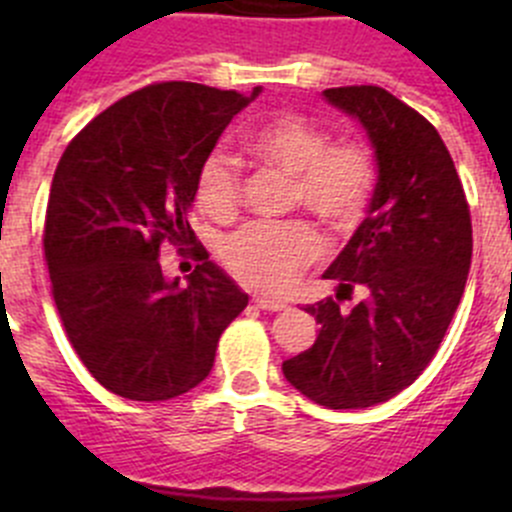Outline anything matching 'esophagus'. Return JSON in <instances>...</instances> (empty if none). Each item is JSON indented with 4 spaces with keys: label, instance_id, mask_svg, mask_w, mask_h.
<instances>
[{
    "label": "esophagus",
    "instance_id": "34e87169",
    "mask_svg": "<svg viewBox=\"0 0 512 512\" xmlns=\"http://www.w3.org/2000/svg\"><path fill=\"white\" fill-rule=\"evenodd\" d=\"M252 302H255L260 309H267V312H280V309L287 307V304L280 302V299H270V297H252Z\"/></svg>",
    "mask_w": 512,
    "mask_h": 512
}]
</instances>
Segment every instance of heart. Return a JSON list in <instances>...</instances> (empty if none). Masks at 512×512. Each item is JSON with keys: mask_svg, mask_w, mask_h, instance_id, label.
Masks as SVG:
<instances>
[{"mask_svg": "<svg viewBox=\"0 0 512 512\" xmlns=\"http://www.w3.org/2000/svg\"><path fill=\"white\" fill-rule=\"evenodd\" d=\"M245 148L262 165L292 175V203L329 230L352 232L364 220L376 183L374 156L364 143H329V133L309 118L277 113L245 133ZM242 183L240 160L213 151L198 168L195 200L213 220H230L242 203ZM322 250V237L302 220L250 223L225 237L220 260L242 285L282 292Z\"/></svg>", "mask_w": 512, "mask_h": 512, "instance_id": "1", "label": "heart"}]
</instances>
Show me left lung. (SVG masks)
<instances>
[{
    "label": "left lung",
    "instance_id": "obj_1",
    "mask_svg": "<svg viewBox=\"0 0 512 512\" xmlns=\"http://www.w3.org/2000/svg\"><path fill=\"white\" fill-rule=\"evenodd\" d=\"M324 98L364 126L379 170L366 220L322 275L366 299L349 312L339 294L307 304L317 342L282 371L314 404L366 409L414 384L441 347L471 270V210L446 143L421 113L379 86Z\"/></svg>",
    "mask_w": 512,
    "mask_h": 512
}]
</instances>
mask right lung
<instances>
[{
  "instance_id": "add662e5",
  "label": "right lung",
  "mask_w": 512,
  "mask_h": 512,
  "mask_svg": "<svg viewBox=\"0 0 512 512\" xmlns=\"http://www.w3.org/2000/svg\"><path fill=\"white\" fill-rule=\"evenodd\" d=\"M165 81L121 98L66 146L51 180L44 255L66 337L91 376L131 401H168L210 374L247 307L215 262L165 280L160 245H193L195 178L227 123L260 96Z\"/></svg>"
}]
</instances>
